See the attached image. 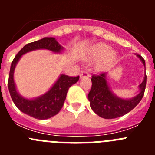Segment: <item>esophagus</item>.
Segmentation results:
<instances>
[{"mask_svg":"<svg viewBox=\"0 0 155 155\" xmlns=\"http://www.w3.org/2000/svg\"><path fill=\"white\" fill-rule=\"evenodd\" d=\"M80 77L81 78H89L90 74H88V72H87V71H81V72Z\"/></svg>","mask_w":155,"mask_h":155,"instance_id":"1","label":"esophagus"}]
</instances>
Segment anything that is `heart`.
I'll return each instance as SVG.
<instances>
[{
  "instance_id": "obj_1",
  "label": "heart",
  "mask_w": 155,
  "mask_h": 155,
  "mask_svg": "<svg viewBox=\"0 0 155 155\" xmlns=\"http://www.w3.org/2000/svg\"><path fill=\"white\" fill-rule=\"evenodd\" d=\"M88 58L92 60L101 58L97 64L98 69H103L116 58V53L110 50V46L105 43H98L92 46L88 51Z\"/></svg>"
}]
</instances>
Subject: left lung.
<instances>
[{
    "mask_svg": "<svg viewBox=\"0 0 155 155\" xmlns=\"http://www.w3.org/2000/svg\"><path fill=\"white\" fill-rule=\"evenodd\" d=\"M141 61L145 68V61L141 56L136 54ZM107 73L91 77L92 85L87 98L90 102L91 109L98 116L104 119H115L124 116L136 107L144 94L147 76L144 74L143 82L139 85V94L134 98L124 99L116 96L111 91L106 80Z\"/></svg>",
    "mask_w": 155,
    "mask_h": 155,
    "instance_id": "1",
    "label": "left lung"
}]
</instances>
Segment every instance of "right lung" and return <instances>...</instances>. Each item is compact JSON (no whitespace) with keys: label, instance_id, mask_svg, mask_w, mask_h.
<instances>
[{"label":"right lung","instance_id":"1","mask_svg":"<svg viewBox=\"0 0 155 155\" xmlns=\"http://www.w3.org/2000/svg\"><path fill=\"white\" fill-rule=\"evenodd\" d=\"M42 49L50 50L53 53H61L64 48L59 44L55 38L53 37H45L43 39L25 45L18 52L12 63L8 78V90L14 103L19 110L33 118L47 120L60 112L64 105L69 87L78 81L79 76L74 78L61 74L47 92L37 98L28 99L20 95L14 81L15 68L21 56L30 51Z\"/></svg>","mask_w":155,"mask_h":155}]
</instances>
